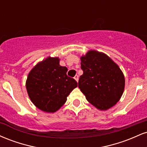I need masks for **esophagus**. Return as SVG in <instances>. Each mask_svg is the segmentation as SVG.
<instances>
[{
  "label": "esophagus",
  "mask_w": 147,
  "mask_h": 147,
  "mask_svg": "<svg viewBox=\"0 0 147 147\" xmlns=\"http://www.w3.org/2000/svg\"><path fill=\"white\" fill-rule=\"evenodd\" d=\"M74 79H75V80H76V82H78V81H79V76L77 75H76L75 76V77H74Z\"/></svg>",
  "instance_id": "1"
}]
</instances>
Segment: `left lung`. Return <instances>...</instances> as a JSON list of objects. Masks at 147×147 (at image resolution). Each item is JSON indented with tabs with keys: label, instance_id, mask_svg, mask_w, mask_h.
<instances>
[{
	"label": "left lung",
	"instance_id": "8db88e82",
	"mask_svg": "<svg viewBox=\"0 0 147 147\" xmlns=\"http://www.w3.org/2000/svg\"><path fill=\"white\" fill-rule=\"evenodd\" d=\"M80 59L83 70L78 83L80 90L99 110L111 109L124 92L125 79L122 71L108 55L97 50H89Z\"/></svg>",
	"mask_w": 147,
	"mask_h": 147
}]
</instances>
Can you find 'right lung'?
Instances as JSON below:
<instances>
[{"label":"right lung","instance_id":"obj_1","mask_svg":"<svg viewBox=\"0 0 147 147\" xmlns=\"http://www.w3.org/2000/svg\"><path fill=\"white\" fill-rule=\"evenodd\" d=\"M59 61L57 57H47L30 70L26 80L25 86L31 102L46 113L58 111L77 87L75 79L67 76L68 68L60 65Z\"/></svg>","mask_w":147,"mask_h":147}]
</instances>
